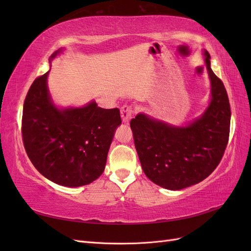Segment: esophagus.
Instances as JSON below:
<instances>
[{
  "label": "esophagus",
  "instance_id": "1",
  "mask_svg": "<svg viewBox=\"0 0 251 251\" xmlns=\"http://www.w3.org/2000/svg\"><path fill=\"white\" fill-rule=\"evenodd\" d=\"M120 114H121V119H123V123L127 124L130 119L132 118V114H133V109L130 105H124L123 108L120 109Z\"/></svg>",
  "mask_w": 251,
  "mask_h": 251
}]
</instances>
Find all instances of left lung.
<instances>
[{
	"label": "left lung",
	"mask_w": 251,
	"mask_h": 251,
	"mask_svg": "<svg viewBox=\"0 0 251 251\" xmlns=\"http://www.w3.org/2000/svg\"><path fill=\"white\" fill-rule=\"evenodd\" d=\"M211 100L202 115L175 126L140 113L130 123L136 151L146 176L171 191L199 183L221 161L229 137L230 105L222 80L212 72L204 50Z\"/></svg>",
	"instance_id": "8db88e82"
}]
</instances>
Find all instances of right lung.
Wrapping results in <instances>:
<instances>
[{"label":"right lung","instance_id":"obj_1","mask_svg":"<svg viewBox=\"0 0 251 251\" xmlns=\"http://www.w3.org/2000/svg\"><path fill=\"white\" fill-rule=\"evenodd\" d=\"M62 52L58 49L51 60ZM48 74L35 78L25 98L22 136L34 168L56 184L78 187L104 171L120 112L102 109L92 100L81 108L59 109L47 86Z\"/></svg>","mask_w":251,"mask_h":251}]
</instances>
